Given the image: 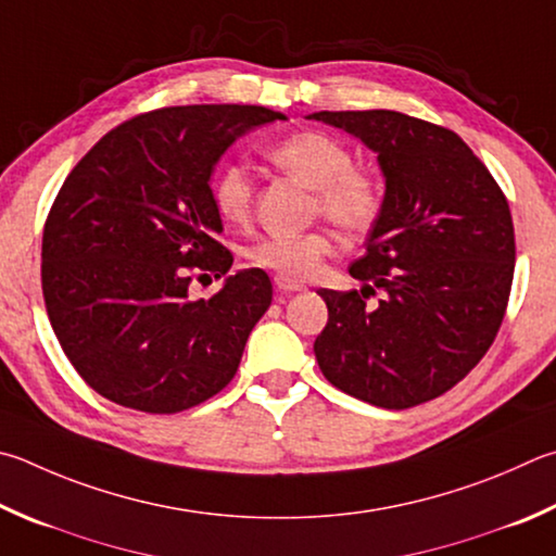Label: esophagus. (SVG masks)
Instances as JSON below:
<instances>
[{"mask_svg": "<svg viewBox=\"0 0 556 556\" xmlns=\"http://www.w3.org/2000/svg\"><path fill=\"white\" fill-rule=\"evenodd\" d=\"M275 285L281 291V294H296V291H304L306 287L299 285V281H289L285 277H275Z\"/></svg>", "mask_w": 556, "mask_h": 556, "instance_id": "obj_1", "label": "esophagus"}]
</instances>
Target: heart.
I'll use <instances>...</instances> for the list:
<instances>
[{"label":"heart","instance_id":"heart-1","mask_svg":"<svg viewBox=\"0 0 556 556\" xmlns=\"http://www.w3.org/2000/svg\"><path fill=\"white\" fill-rule=\"evenodd\" d=\"M271 163L316 189L318 208L345 233H365L381 211V189L369 175L352 167L350 150L318 130H301L267 148ZM214 206L228 224H245L252 211V179L243 165H226L214 179ZM332 255L323 230L299 236H267L245 250L252 267L289 281H306Z\"/></svg>","mask_w":556,"mask_h":556}]
</instances>
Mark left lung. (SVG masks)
Listing matches in <instances>:
<instances>
[{
	"label": "left lung",
	"mask_w": 556,
	"mask_h": 556,
	"mask_svg": "<svg viewBox=\"0 0 556 556\" xmlns=\"http://www.w3.org/2000/svg\"><path fill=\"white\" fill-rule=\"evenodd\" d=\"M362 140L383 177L357 291L320 289L328 323L313 342L326 379L379 408L452 389L486 355L506 313L516 236L508 201L452 130L399 111H316ZM384 291L377 307L362 295Z\"/></svg>",
	"instance_id": "obj_1"
}]
</instances>
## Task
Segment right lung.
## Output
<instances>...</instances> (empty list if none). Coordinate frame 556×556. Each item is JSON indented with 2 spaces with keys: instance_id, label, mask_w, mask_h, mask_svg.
Segmentation results:
<instances>
[{
  "instance_id": "right-lung-1",
  "label": "right lung",
  "mask_w": 556,
  "mask_h": 556,
  "mask_svg": "<svg viewBox=\"0 0 556 556\" xmlns=\"http://www.w3.org/2000/svg\"><path fill=\"white\" fill-rule=\"evenodd\" d=\"M287 121L267 106H169L126 121L79 160L43 230L50 326L77 375L104 399L177 413L236 377L271 304L262 269L189 299V269L220 279L233 255L211 177L248 130Z\"/></svg>"
}]
</instances>
